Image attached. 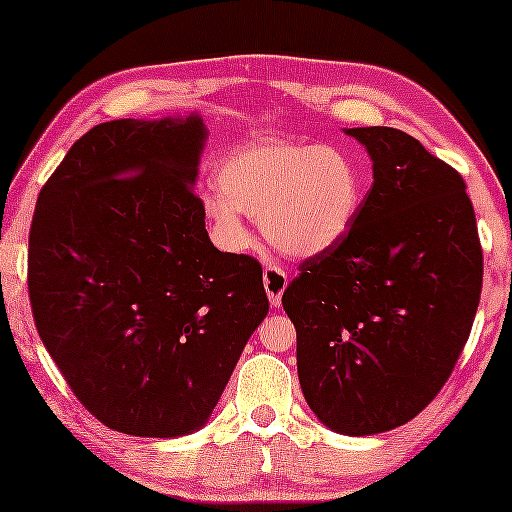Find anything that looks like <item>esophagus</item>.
Listing matches in <instances>:
<instances>
[{"label":"esophagus","instance_id":"obj_1","mask_svg":"<svg viewBox=\"0 0 512 512\" xmlns=\"http://www.w3.org/2000/svg\"><path fill=\"white\" fill-rule=\"evenodd\" d=\"M286 284H289V277L284 275L282 268H275V265H268V268H265L263 286H265V293H268L272 307L282 305V293L286 289Z\"/></svg>","mask_w":512,"mask_h":512}]
</instances>
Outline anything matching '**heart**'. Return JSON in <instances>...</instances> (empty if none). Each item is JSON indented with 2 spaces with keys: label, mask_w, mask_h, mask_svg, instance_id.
<instances>
[{
  "label": "heart",
  "mask_w": 512,
  "mask_h": 512,
  "mask_svg": "<svg viewBox=\"0 0 512 512\" xmlns=\"http://www.w3.org/2000/svg\"><path fill=\"white\" fill-rule=\"evenodd\" d=\"M216 186L205 212L237 251L251 244L242 214L258 216L265 240L282 254L310 258L345 240L363 205L359 160L333 144L242 146L221 160Z\"/></svg>",
  "instance_id": "b5f03b06"
}]
</instances>
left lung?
<instances>
[{
  "label": "left lung",
  "mask_w": 512,
  "mask_h": 512,
  "mask_svg": "<svg viewBox=\"0 0 512 512\" xmlns=\"http://www.w3.org/2000/svg\"><path fill=\"white\" fill-rule=\"evenodd\" d=\"M345 132L366 146L373 186L282 305L310 410L342 436H373L417 417L450 377L480 303L482 249L457 170L403 130Z\"/></svg>",
  "instance_id": "obj_1"
}]
</instances>
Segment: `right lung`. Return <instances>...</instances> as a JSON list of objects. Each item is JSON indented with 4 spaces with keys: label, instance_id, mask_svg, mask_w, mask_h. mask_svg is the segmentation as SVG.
Instances as JSON below:
<instances>
[{
    "label": "right lung",
    "instance_id": "obj_1",
    "mask_svg": "<svg viewBox=\"0 0 512 512\" xmlns=\"http://www.w3.org/2000/svg\"><path fill=\"white\" fill-rule=\"evenodd\" d=\"M205 142L198 111L95 125L32 219L39 338L90 415L130 436L202 429L270 310L258 261L207 235Z\"/></svg>",
    "mask_w": 512,
    "mask_h": 512
}]
</instances>
